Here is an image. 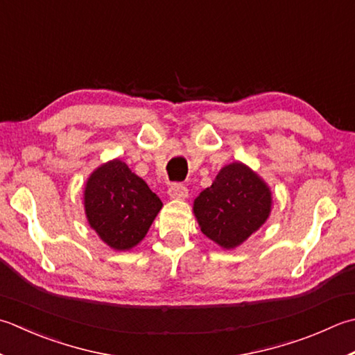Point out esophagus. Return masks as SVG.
Here are the masks:
<instances>
[{"mask_svg":"<svg viewBox=\"0 0 355 355\" xmlns=\"http://www.w3.org/2000/svg\"><path fill=\"white\" fill-rule=\"evenodd\" d=\"M168 193H169V197L173 198V200H184V198H187V187L183 186V184H180V183L172 184L169 187Z\"/></svg>","mask_w":355,"mask_h":355,"instance_id":"esophagus-1","label":"esophagus"}]
</instances>
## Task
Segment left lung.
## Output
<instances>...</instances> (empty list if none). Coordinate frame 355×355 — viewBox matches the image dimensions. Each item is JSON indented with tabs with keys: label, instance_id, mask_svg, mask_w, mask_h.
<instances>
[{
	"label": "left lung",
	"instance_id": "1",
	"mask_svg": "<svg viewBox=\"0 0 355 355\" xmlns=\"http://www.w3.org/2000/svg\"><path fill=\"white\" fill-rule=\"evenodd\" d=\"M272 209L268 183L248 164L234 162L193 200V215L207 239L231 251L266 223Z\"/></svg>",
	"mask_w": 355,
	"mask_h": 355
}]
</instances>
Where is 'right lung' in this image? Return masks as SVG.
<instances>
[{"label":"right lung","mask_w":355,"mask_h":355,"mask_svg":"<svg viewBox=\"0 0 355 355\" xmlns=\"http://www.w3.org/2000/svg\"><path fill=\"white\" fill-rule=\"evenodd\" d=\"M83 201L89 226L114 251L135 248L163 207L157 193L120 158L90 173Z\"/></svg>","instance_id":"1"}]
</instances>
